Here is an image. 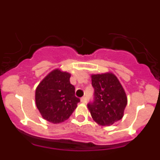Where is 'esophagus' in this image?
I'll return each mask as SVG.
<instances>
[{
    "instance_id": "esophagus-1",
    "label": "esophagus",
    "mask_w": 160,
    "mask_h": 160,
    "mask_svg": "<svg viewBox=\"0 0 160 160\" xmlns=\"http://www.w3.org/2000/svg\"><path fill=\"white\" fill-rule=\"evenodd\" d=\"M81 102H87V98L85 97V96H84V97L82 98Z\"/></svg>"
}]
</instances>
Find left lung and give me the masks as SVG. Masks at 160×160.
Segmentation results:
<instances>
[{"instance_id":"1","label":"left lung","mask_w":160,"mask_h":160,"mask_svg":"<svg viewBox=\"0 0 160 160\" xmlns=\"http://www.w3.org/2000/svg\"><path fill=\"white\" fill-rule=\"evenodd\" d=\"M93 101L87 104L91 116L102 126L112 125L123 116L128 98L122 85L113 73L93 74Z\"/></svg>"}]
</instances>
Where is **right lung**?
<instances>
[{"mask_svg":"<svg viewBox=\"0 0 160 160\" xmlns=\"http://www.w3.org/2000/svg\"><path fill=\"white\" fill-rule=\"evenodd\" d=\"M70 74L59 70L49 73L36 89V105L42 117L53 123L67 119L80 102L75 88L70 82Z\"/></svg>","mask_w":160,"mask_h":160,"instance_id":"add662e5","label":"right lung"}]
</instances>
